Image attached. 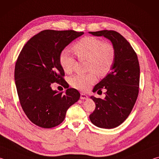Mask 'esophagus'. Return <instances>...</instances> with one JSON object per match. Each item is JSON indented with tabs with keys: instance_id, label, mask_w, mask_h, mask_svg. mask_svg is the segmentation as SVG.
Listing matches in <instances>:
<instances>
[{
	"instance_id": "1",
	"label": "esophagus",
	"mask_w": 159,
	"mask_h": 159,
	"mask_svg": "<svg viewBox=\"0 0 159 159\" xmlns=\"http://www.w3.org/2000/svg\"><path fill=\"white\" fill-rule=\"evenodd\" d=\"M80 99H88V96L85 95L84 93H80Z\"/></svg>"
}]
</instances>
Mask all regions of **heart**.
Segmentation results:
<instances>
[{
  "label": "heart",
  "instance_id": "obj_1",
  "mask_svg": "<svg viewBox=\"0 0 159 159\" xmlns=\"http://www.w3.org/2000/svg\"><path fill=\"white\" fill-rule=\"evenodd\" d=\"M73 50L79 60H85L88 71L84 75H76L70 79L72 87L80 90H86L96 81L95 74L104 76L111 71L116 59V50L112 44L93 36L83 38L74 45ZM59 61L66 74L73 71L76 60L67 50L61 51Z\"/></svg>",
  "mask_w": 159,
  "mask_h": 159
}]
</instances>
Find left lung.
<instances>
[{
	"instance_id": "left-lung-1",
	"label": "left lung",
	"mask_w": 159,
	"mask_h": 159,
	"mask_svg": "<svg viewBox=\"0 0 159 159\" xmlns=\"http://www.w3.org/2000/svg\"><path fill=\"white\" fill-rule=\"evenodd\" d=\"M111 41L116 59L111 71L93 88V92L106 89L104 99L91 96L95 109L90 119L99 128L111 129L120 125L128 117L139 93V64L136 52L122 35L112 30L90 31Z\"/></svg>"
}]
</instances>
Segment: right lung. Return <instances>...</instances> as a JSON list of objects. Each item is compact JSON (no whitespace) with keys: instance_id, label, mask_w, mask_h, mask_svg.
Segmentation results:
<instances>
[{"instance_id":"obj_1","label":"right lung","mask_w":159,"mask_h":159,"mask_svg":"<svg viewBox=\"0 0 159 159\" xmlns=\"http://www.w3.org/2000/svg\"><path fill=\"white\" fill-rule=\"evenodd\" d=\"M83 32L44 30L35 35L21 49L15 67V80L20 104L31 121L51 128L64 120L66 111L80 98L74 88L64 94L51 85H66L59 56L64 48Z\"/></svg>"}]
</instances>
